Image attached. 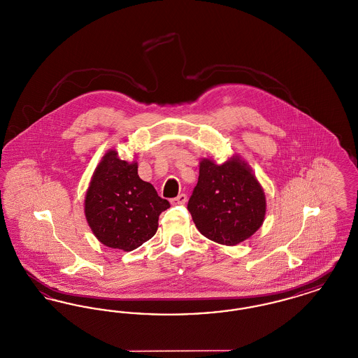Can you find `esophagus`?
I'll return each instance as SVG.
<instances>
[{"label":"esophagus","instance_id":"34e87169","mask_svg":"<svg viewBox=\"0 0 358 358\" xmlns=\"http://www.w3.org/2000/svg\"><path fill=\"white\" fill-rule=\"evenodd\" d=\"M187 194H184V193H181V194H178L177 197H174V199H171V203L173 205H182L187 203Z\"/></svg>","mask_w":358,"mask_h":358}]
</instances>
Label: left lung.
<instances>
[{
    "label": "left lung",
    "mask_w": 358,
    "mask_h": 358,
    "mask_svg": "<svg viewBox=\"0 0 358 358\" xmlns=\"http://www.w3.org/2000/svg\"><path fill=\"white\" fill-rule=\"evenodd\" d=\"M187 210L205 238L236 245L262 227L266 196L251 168L238 157L222 165L204 158Z\"/></svg>",
    "instance_id": "8db88e82"
}]
</instances>
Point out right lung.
I'll return each mask as SVG.
<instances>
[{"label":"right lung","instance_id":"1","mask_svg":"<svg viewBox=\"0 0 358 358\" xmlns=\"http://www.w3.org/2000/svg\"><path fill=\"white\" fill-rule=\"evenodd\" d=\"M171 206L150 182L138 176V164L108 150L92 174L85 193L87 222L110 248L133 251L153 238L159 215Z\"/></svg>","mask_w":358,"mask_h":358}]
</instances>
